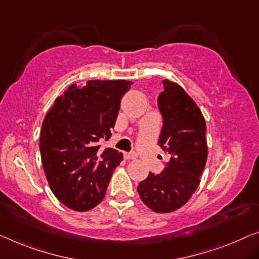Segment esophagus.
<instances>
[{"mask_svg":"<svg viewBox=\"0 0 259 259\" xmlns=\"http://www.w3.org/2000/svg\"><path fill=\"white\" fill-rule=\"evenodd\" d=\"M124 158L126 160H133V159H136L137 154L135 152H124Z\"/></svg>","mask_w":259,"mask_h":259,"instance_id":"34e87169","label":"esophagus"}]
</instances>
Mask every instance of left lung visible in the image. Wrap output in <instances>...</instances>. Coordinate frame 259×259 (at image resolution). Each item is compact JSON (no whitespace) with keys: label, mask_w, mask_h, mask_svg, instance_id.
<instances>
[{"label":"left lung","mask_w":259,"mask_h":259,"mask_svg":"<svg viewBox=\"0 0 259 259\" xmlns=\"http://www.w3.org/2000/svg\"><path fill=\"white\" fill-rule=\"evenodd\" d=\"M158 96L163 128L158 145L169 160L160 175L149 173L137 192L142 201L156 213H171L191 199L206 166L208 148L206 121L198 105L177 82L163 80Z\"/></svg>","instance_id":"1"}]
</instances>
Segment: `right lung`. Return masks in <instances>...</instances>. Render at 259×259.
Returning <instances> with one entry per match:
<instances>
[{
	"label": "right lung",
	"mask_w": 259,
	"mask_h": 259,
	"mask_svg": "<svg viewBox=\"0 0 259 259\" xmlns=\"http://www.w3.org/2000/svg\"><path fill=\"white\" fill-rule=\"evenodd\" d=\"M133 83L128 80L73 83L46 114L39 141L41 163L52 193L69 209L91 210L105 198L123 156L110 148L100 152L98 142L110 138L121 99Z\"/></svg>",
	"instance_id": "obj_1"
}]
</instances>
